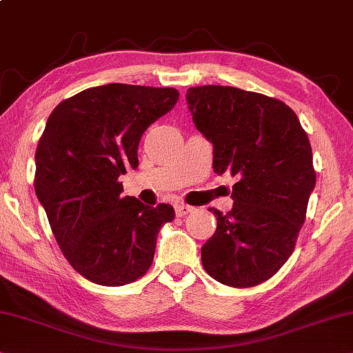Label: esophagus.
<instances>
[{
	"label": "esophagus",
	"instance_id": "esophagus-1",
	"mask_svg": "<svg viewBox=\"0 0 353 353\" xmlns=\"http://www.w3.org/2000/svg\"><path fill=\"white\" fill-rule=\"evenodd\" d=\"M192 210H194V208H192V206H189V205H184V203H177L176 205V214L179 216V218H184V216L189 214Z\"/></svg>",
	"mask_w": 353,
	"mask_h": 353
}]
</instances>
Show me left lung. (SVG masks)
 <instances>
[{"label": "left lung", "instance_id": "1", "mask_svg": "<svg viewBox=\"0 0 353 353\" xmlns=\"http://www.w3.org/2000/svg\"><path fill=\"white\" fill-rule=\"evenodd\" d=\"M195 128L213 143V169L229 172L234 206L216 216V232L201 247L211 278L231 288L265 283L292 255L307 218L316 172L310 140L290 108L236 87L187 90Z\"/></svg>", "mask_w": 353, "mask_h": 353}]
</instances>
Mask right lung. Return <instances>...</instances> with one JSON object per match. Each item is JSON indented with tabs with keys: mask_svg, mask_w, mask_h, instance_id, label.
<instances>
[{
	"mask_svg": "<svg viewBox=\"0 0 353 353\" xmlns=\"http://www.w3.org/2000/svg\"><path fill=\"white\" fill-rule=\"evenodd\" d=\"M179 100L176 88L128 83L87 88L61 101L35 152V194L58 245L79 274L100 285L134 283L150 270L157 236L174 208L122 196L140 139Z\"/></svg>",
	"mask_w": 353,
	"mask_h": 353,
	"instance_id": "right-lung-1",
	"label": "right lung"
}]
</instances>
